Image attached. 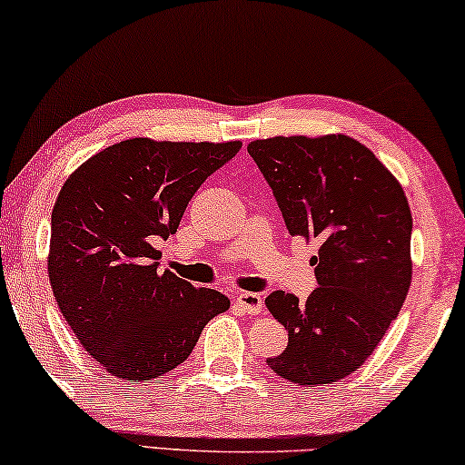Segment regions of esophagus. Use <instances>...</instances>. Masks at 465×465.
<instances>
[{"mask_svg": "<svg viewBox=\"0 0 465 465\" xmlns=\"http://www.w3.org/2000/svg\"><path fill=\"white\" fill-rule=\"evenodd\" d=\"M237 304L245 311L247 315H258V313H262V309H264L262 296L253 294V292H241V294L237 296Z\"/></svg>", "mask_w": 465, "mask_h": 465, "instance_id": "1", "label": "esophagus"}]
</instances>
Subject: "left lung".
I'll return each instance as SVG.
<instances>
[{"label":"left lung","instance_id":"left-lung-1","mask_svg":"<svg viewBox=\"0 0 465 465\" xmlns=\"http://www.w3.org/2000/svg\"><path fill=\"white\" fill-rule=\"evenodd\" d=\"M247 152L292 237L320 243L307 301L283 290L264 301L288 330L285 351L266 364L290 383H334L371 358L409 294V201L391 171L342 133L256 139Z\"/></svg>","mask_w":465,"mask_h":465}]
</instances>
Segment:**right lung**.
<instances>
[{
	"label": "right lung",
	"instance_id": "add662e5",
	"mask_svg": "<svg viewBox=\"0 0 465 465\" xmlns=\"http://www.w3.org/2000/svg\"><path fill=\"white\" fill-rule=\"evenodd\" d=\"M241 142L133 137L82 163L50 222L48 277L80 345L114 377L145 383L180 366L231 301L158 272L156 239L175 234L201 183Z\"/></svg>",
	"mask_w": 465,
	"mask_h": 465
}]
</instances>
